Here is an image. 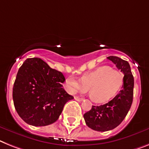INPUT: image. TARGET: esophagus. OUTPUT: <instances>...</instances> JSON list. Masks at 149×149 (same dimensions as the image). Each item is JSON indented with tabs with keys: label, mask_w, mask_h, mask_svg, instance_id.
I'll return each instance as SVG.
<instances>
[{
	"label": "esophagus",
	"mask_w": 149,
	"mask_h": 149,
	"mask_svg": "<svg viewBox=\"0 0 149 149\" xmlns=\"http://www.w3.org/2000/svg\"><path fill=\"white\" fill-rule=\"evenodd\" d=\"M74 99L76 100V101H77V102H82L83 101V99L81 98H79V97H77V96H76L74 98Z\"/></svg>",
	"instance_id": "34e87169"
}]
</instances>
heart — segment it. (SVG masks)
Listing matches in <instances>:
<instances>
[{"mask_svg":"<svg viewBox=\"0 0 149 149\" xmlns=\"http://www.w3.org/2000/svg\"><path fill=\"white\" fill-rule=\"evenodd\" d=\"M81 82L70 77L65 86L71 94L86 92L88 89L90 97L95 102L103 103L114 97L123 85V73L111 67H102L83 75Z\"/></svg>","mask_w":149,"mask_h":149,"instance_id":"b5f03b06","label":"heart"}]
</instances>
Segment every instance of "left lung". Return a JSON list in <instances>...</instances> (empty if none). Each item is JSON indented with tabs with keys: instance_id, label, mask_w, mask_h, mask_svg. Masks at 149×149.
I'll return each instance as SVG.
<instances>
[{
	"instance_id": "1",
	"label": "left lung",
	"mask_w": 149,
	"mask_h": 149,
	"mask_svg": "<svg viewBox=\"0 0 149 149\" xmlns=\"http://www.w3.org/2000/svg\"><path fill=\"white\" fill-rule=\"evenodd\" d=\"M107 58L123 72L124 82L119 94L111 101L103 105L92 106V109L83 115L86 125L99 132L111 130L119 126L130 109L133 98L134 78L129 63L116 56Z\"/></svg>"
}]
</instances>
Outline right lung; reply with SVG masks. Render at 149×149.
<instances>
[{"label":"right lung","mask_w":149,"mask_h":149,"mask_svg":"<svg viewBox=\"0 0 149 149\" xmlns=\"http://www.w3.org/2000/svg\"><path fill=\"white\" fill-rule=\"evenodd\" d=\"M64 81L62 72L51 68L42 59H26L13 84V104L19 116L35 127L57 121L65 104L73 99L62 88Z\"/></svg>","instance_id":"add662e5"}]
</instances>
